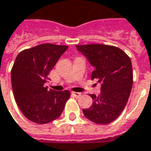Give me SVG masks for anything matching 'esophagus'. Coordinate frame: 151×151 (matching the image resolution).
Returning <instances> with one entry per match:
<instances>
[{"instance_id": "34e87169", "label": "esophagus", "mask_w": 151, "mask_h": 151, "mask_svg": "<svg viewBox=\"0 0 151 151\" xmlns=\"http://www.w3.org/2000/svg\"><path fill=\"white\" fill-rule=\"evenodd\" d=\"M73 94L76 97H79L80 96L82 95V93H77V92H73Z\"/></svg>"}]
</instances>
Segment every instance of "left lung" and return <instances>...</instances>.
Segmentation results:
<instances>
[{"label": "left lung", "mask_w": 151, "mask_h": 151, "mask_svg": "<svg viewBox=\"0 0 151 151\" xmlns=\"http://www.w3.org/2000/svg\"><path fill=\"white\" fill-rule=\"evenodd\" d=\"M94 68L92 80L101 84V94L90 95L93 104L83 109L84 116L97 124H108L122 113L133 84L131 58L117 47L105 45H76Z\"/></svg>", "instance_id": "8db88e82"}]
</instances>
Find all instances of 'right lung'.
Instances as JSON below:
<instances>
[{
    "label": "right lung",
    "mask_w": 151,
    "mask_h": 151,
    "mask_svg": "<svg viewBox=\"0 0 151 151\" xmlns=\"http://www.w3.org/2000/svg\"><path fill=\"white\" fill-rule=\"evenodd\" d=\"M68 46L43 44L21 51L11 69L15 101L29 121L46 124L62 114L70 92H56L45 86L48 75Z\"/></svg>",
    "instance_id": "right-lung-1"
}]
</instances>
